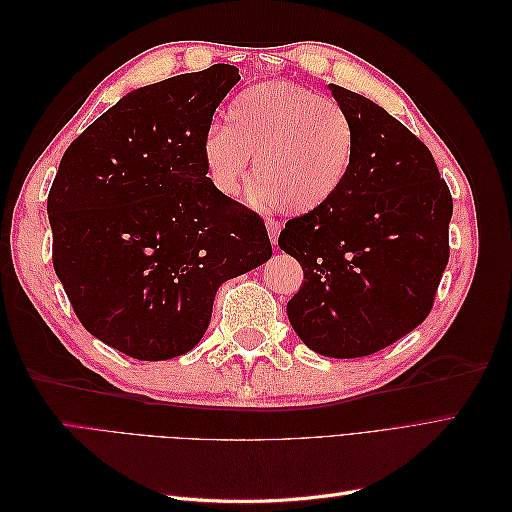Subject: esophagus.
<instances>
[{"instance_id":"34e87169","label":"esophagus","mask_w":512,"mask_h":512,"mask_svg":"<svg viewBox=\"0 0 512 512\" xmlns=\"http://www.w3.org/2000/svg\"><path fill=\"white\" fill-rule=\"evenodd\" d=\"M280 230H282L280 222H275V220H267V232H269V239H271V243H273V245L277 243V237H280Z\"/></svg>"}]
</instances>
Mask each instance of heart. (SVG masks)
Instances as JSON below:
<instances>
[{"label": "heart", "mask_w": 512, "mask_h": 512, "mask_svg": "<svg viewBox=\"0 0 512 512\" xmlns=\"http://www.w3.org/2000/svg\"><path fill=\"white\" fill-rule=\"evenodd\" d=\"M252 196L284 213H309L342 190L354 160V123L346 108L292 81L243 89L226 108V126L203 141V164L213 188Z\"/></svg>", "instance_id": "heart-1"}]
</instances>
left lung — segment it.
Segmentation results:
<instances>
[{"mask_svg":"<svg viewBox=\"0 0 512 512\" xmlns=\"http://www.w3.org/2000/svg\"><path fill=\"white\" fill-rule=\"evenodd\" d=\"M354 123L348 179L327 205L294 218L277 245L303 284L286 312L322 356L359 359L421 324L448 262L453 198L431 151L369 98L329 85Z\"/></svg>","mask_w":512,"mask_h":512,"instance_id":"8db88e82","label":"left lung"}]
</instances>
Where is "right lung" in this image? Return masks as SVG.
Returning a JSON list of instances; mask_svg holds the SVG:
<instances>
[{
	"label": "right lung",
	"mask_w": 512,
	"mask_h": 512,
	"mask_svg": "<svg viewBox=\"0 0 512 512\" xmlns=\"http://www.w3.org/2000/svg\"><path fill=\"white\" fill-rule=\"evenodd\" d=\"M239 79L215 64L138 87L59 162L46 200L55 273L83 327L132 359L190 352L218 288L273 254L260 215L215 190L203 164Z\"/></svg>",
	"instance_id": "1"
}]
</instances>
